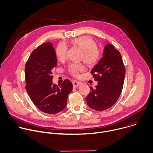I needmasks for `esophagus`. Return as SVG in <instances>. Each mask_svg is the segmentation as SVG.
Segmentation results:
<instances>
[{
	"label": "esophagus",
	"instance_id": "1",
	"mask_svg": "<svg viewBox=\"0 0 153 153\" xmlns=\"http://www.w3.org/2000/svg\"><path fill=\"white\" fill-rule=\"evenodd\" d=\"M72 83H73V86L74 87V88H76V87H78L79 86H80V85L82 84V83H81L80 82L77 81V80H73Z\"/></svg>",
	"mask_w": 153,
	"mask_h": 153
}]
</instances>
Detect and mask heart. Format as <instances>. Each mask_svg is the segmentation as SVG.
<instances>
[{
  "mask_svg": "<svg viewBox=\"0 0 153 153\" xmlns=\"http://www.w3.org/2000/svg\"><path fill=\"white\" fill-rule=\"evenodd\" d=\"M70 43L74 47L79 48L82 51L80 59L88 66L93 67L101 60L103 52L97 45L96 41L91 37L83 36L73 39ZM68 46L64 42H60L56 50V54L60 61H63L67 58ZM85 66L82 63H72L68 67L69 74L74 77H79L80 73L84 71Z\"/></svg>",
  "mask_w": 153,
  "mask_h": 153,
  "instance_id": "obj_1",
  "label": "heart"
}]
</instances>
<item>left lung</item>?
Wrapping results in <instances>:
<instances>
[{
    "mask_svg": "<svg viewBox=\"0 0 153 153\" xmlns=\"http://www.w3.org/2000/svg\"><path fill=\"white\" fill-rule=\"evenodd\" d=\"M98 84L86 97V103L96 111L111 107L122 91L125 67L120 52L111 44L105 46L103 55L91 71Z\"/></svg>",
    "mask_w": 153,
    "mask_h": 153,
    "instance_id": "8db88e82",
    "label": "left lung"
}]
</instances>
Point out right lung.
I'll use <instances>...</instances> for the list:
<instances>
[{
	"mask_svg": "<svg viewBox=\"0 0 153 153\" xmlns=\"http://www.w3.org/2000/svg\"><path fill=\"white\" fill-rule=\"evenodd\" d=\"M55 50L51 42L34 50L25 67V88L33 103L43 113L55 114L66 107L73 84L65 79L61 85H53L52 71L57 65Z\"/></svg>",
	"mask_w": 153,
	"mask_h": 153,
	"instance_id": "obj_1",
	"label": "right lung"
}]
</instances>
